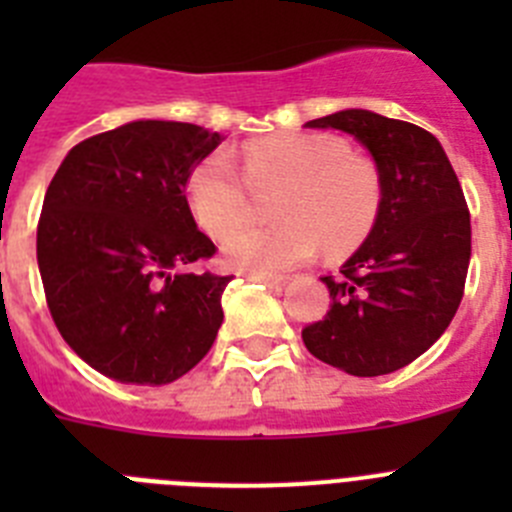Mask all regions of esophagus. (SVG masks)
I'll list each match as a JSON object with an SVG mask.
<instances>
[{"label":"esophagus","mask_w":512,"mask_h":512,"mask_svg":"<svg viewBox=\"0 0 512 512\" xmlns=\"http://www.w3.org/2000/svg\"><path fill=\"white\" fill-rule=\"evenodd\" d=\"M246 279H251V282H261V284H284L282 274H256V271H251V274H246Z\"/></svg>","instance_id":"34e87169"}]
</instances>
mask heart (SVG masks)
Returning <instances> with one entry per match:
<instances>
[{
	"label": "heart",
	"mask_w": 512,
	"mask_h": 512,
	"mask_svg": "<svg viewBox=\"0 0 512 512\" xmlns=\"http://www.w3.org/2000/svg\"><path fill=\"white\" fill-rule=\"evenodd\" d=\"M269 228H248L225 243V259L243 271H282L325 248L338 251L372 228L379 182L372 166L348 158L343 140L323 133H282L246 143L241 171L228 153H212L194 166L187 200L197 223L225 238L251 217V189L271 192Z\"/></svg>",
	"instance_id": "obj_1"
}]
</instances>
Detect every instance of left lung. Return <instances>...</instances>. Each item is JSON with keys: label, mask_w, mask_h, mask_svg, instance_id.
Instances as JSON below:
<instances>
[{"label": "left lung", "mask_w": 512, "mask_h": 512, "mask_svg": "<svg viewBox=\"0 0 512 512\" xmlns=\"http://www.w3.org/2000/svg\"><path fill=\"white\" fill-rule=\"evenodd\" d=\"M307 128L351 133L379 171L377 223L336 277L330 310L302 330L315 359L354 377H379L425 354L464 297L472 225L441 143L413 122L369 110L318 117Z\"/></svg>", "instance_id": "left-lung-1"}]
</instances>
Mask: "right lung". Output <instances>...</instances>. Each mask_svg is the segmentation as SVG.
Returning a JSON list of instances; mask_svg holds the SVG:
<instances>
[{"mask_svg":"<svg viewBox=\"0 0 512 512\" xmlns=\"http://www.w3.org/2000/svg\"><path fill=\"white\" fill-rule=\"evenodd\" d=\"M223 135L138 120L81 140L38 220L45 302L63 341L104 377L169 384L200 364L233 277L187 271L215 256L187 200L189 174Z\"/></svg>","mask_w":512,"mask_h":512,"instance_id":"right-lung-1","label":"right lung"}]
</instances>
